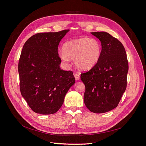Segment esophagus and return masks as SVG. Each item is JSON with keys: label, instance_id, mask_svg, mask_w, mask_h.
<instances>
[{"label": "esophagus", "instance_id": "obj_1", "mask_svg": "<svg viewBox=\"0 0 146 146\" xmlns=\"http://www.w3.org/2000/svg\"><path fill=\"white\" fill-rule=\"evenodd\" d=\"M74 77H75V80H77V81H78V80H80V74H78V73L75 74H74Z\"/></svg>", "mask_w": 146, "mask_h": 146}]
</instances>
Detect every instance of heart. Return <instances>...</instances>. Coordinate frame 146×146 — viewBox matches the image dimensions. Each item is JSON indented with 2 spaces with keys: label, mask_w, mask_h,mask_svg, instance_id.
Here are the masks:
<instances>
[{
  "label": "heart",
  "mask_w": 146,
  "mask_h": 146,
  "mask_svg": "<svg viewBox=\"0 0 146 146\" xmlns=\"http://www.w3.org/2000/svg\"><path fill=\"white\" fill-rule=\"evenodd\" d=\"M60 56L68 61V58L75 59V64L82 70H89L99 62L102 46L99 41L94 38L82 37L66 41L62 47Z\"/></svg>",
  "instance_id": "obj_1"
}]
</instances>
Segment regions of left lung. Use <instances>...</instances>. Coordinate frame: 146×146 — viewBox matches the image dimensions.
Returning <instances> with one entry per match:
<instances>
[{
	"instance_id": "obj_1",
	"label": "left lung",
	"mask_w": 146,
	"mask_h": 146,
	"mask_svg": "<svg viewBox=\"0 0 146 146\" xmlns=\"http://www.w3.org/2000/svg\"><path fill=\"white\" fill-rule=\"evenodd\" d=\"M102 44L99 62L81 74L86 86L84 103L91 112L105 113L116 108L127 88L128 62L119 40L106 32H92Z\"/></svg>"
}]
</instances>
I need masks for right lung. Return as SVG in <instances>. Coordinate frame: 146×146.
<instances>
[{"label":"right lung","instance_id":"obj_1","mask_svg":"<svg viewBox=\"0 0 146 146\" xmlns=\"http://www.w3.org/2000/svg\"><path fill=\"white\" fill-rule=\"evenodd\" d=\"M69 31L40 33L25 43L18 63L21 93L34 112L56 113L75 80L72 71L60 68L58 52L62 38Z\"/></svg>","mask_w":146,"mask_h":146}]
</instances>
